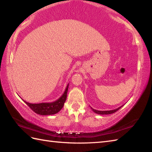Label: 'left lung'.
Listing matches in <instances>:
<instances>
[{
	"instance_id": "8db88e82",
	"label": "left lung",
	"mask_w": 152,
	"mask_h": 152,
	"mask_svg": "<svg viewBox=\"0 0 152 152\" xmlns=\"http://www.w3.org/2000/svg\"><path fill=\"white\" fill-rule=\"evenodd\" d=\"M123 106H120V107H119L118 108H116L115 110H106V111H99V110H96L93 109V108L91 107V108L92 109V110L96 114H102V115H104V114H113V113L115 112L116 111H118L119 109H120Z\"/></svg>"
}]
</instances>
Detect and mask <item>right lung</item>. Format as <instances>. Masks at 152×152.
<instances>
[{
	"instance_id": "add662e5",
	"label": "right lung",
	"mask_w": 152,
	"mask_h": 152,
	"mask_svg": "<svg viewBox=\"0 0 152 152\" xmlns=\"http://www.w3.org/2000/svg\"><path fill=\"white\" fill-rule=\"evenodd\" d=\"M69 84L67 85L66 88L64 90V92L61 97L57 99V101L52 102H42L38 104H32V103L27 102L23 101L26 104L29 106L31 110L37 113L38 114L47 115H53L59 112L63 107L64 102L66 101L68 88H69Z\"/></svg>"
}]
</instances>
